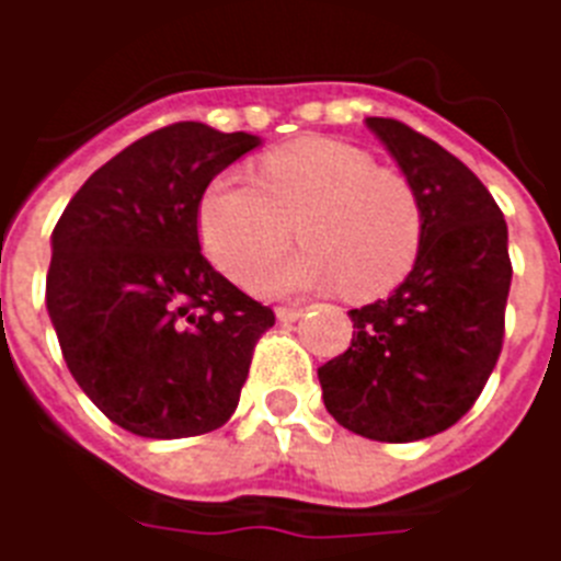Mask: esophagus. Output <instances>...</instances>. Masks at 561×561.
Listing matches in <instances>:
<instances>
[{
	"label": "esophagus",
	"mask_w": 561,
	"mask_h": 561,
	"mask_svg": "<svg viewBox=\"0 0 561 561\" xmlns=\"http://www.w3.org/2000/svg\"><path fill=\"white\" fill-rule=\"evenodd\" d=\"M277 321H284V324H289V321H298L304 316L301 307H277L275 310Z\"/></svg>",
	"instance_id": "1"
}]
</instances>
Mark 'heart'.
<instances>
[{
  "instance_id": "1",
  "label": "heart",
  "mask_w": 561,
  "mask_h": 561,
  "mask_svg": "<svg viewBox=\"0 0 561 561\" xmlns=\"http://www.w3.org/2000/svg\"><path fill=\"white\" fill-rule=\"evenodd\" d=\"M257 181L219 175L198 204L204 251L228 277L245 284L293 230L305 245L293 259L259 267L251 280L257 293L342 286L348 298L368 301L410 275L424 237L419 195L366 149L301 137L268 151Z\"/></svg>"
}]
</instances>
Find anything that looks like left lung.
I'll return each mask as SVG.
<instances>
[{
  "instance_id": "left-lung-1",
  "label": "left lung",
  "mask_w": 561,
  "mask_h": 561,
  "mask_svg": "<svg viewBox=\"0 0 561 561\" xmlns=\"http://www.w3.org/2000/svg\"><path fill=\"white\" fill-rule=\"evenodd\" d=\"M366 125L421 202L419 257L389 298L351 310L348 351L319 368L324 407L375 442H415L457 424L503 348L510 231L483 181L410 125Z\"/></svg>"
}]
</instances>
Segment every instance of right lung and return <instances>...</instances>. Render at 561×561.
<instances>
[{
    "label": "right lung",
    "mask_w": 561,
    "mask_h": 561,
    "mask_svg": "<svg viewBox=\"0 0 561 561\" xmlns=\"http://www.w3.org/2000/svg\"><path fill=\"white\" fill-rule=\"evenodd\" d=\"M257 146L245 131L167 125L95 169L51 231L46 307L69 375L134 436L221 427L275 324L198 242L207 184Z\"/></svg>",
    "instance_id": "obj_1"
}]
</instances>
